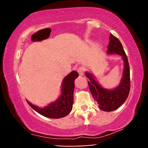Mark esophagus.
Listing matches in <instances>:
<instances>
[{"label": "esophagus", "mask_w": 148, "mask_h": 148, "mask_svg": "<svg viewBox=\"0 0 148 148\" xmlns=\"http://www.w3.org/2000/svg\"><path fill=\"white\" fill-rule=\"evenodd\" d=\"M84 72H85V69L84 68V67L80 66L78 69H77V72H78L79 74L81 75V76L84 74Z\"/></svg>", "instance_id": "1"}]
</instances>
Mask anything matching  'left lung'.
Here are the masks:
<instances>
[{"mask_svg":"<svg viewBox=\"0 0 148 148\" xmlns=\"http://www.w3.org/2000/svg\"><path fill=\"white\" fill-rule=\"evenodd\" d=\"M108 53H116L123 57L125 64L123 78L118 87L114 90H106L102 88L94 79L91 74L87 72L89 78L88 85L95 101L99 104V108L105 112H111L118 108L126 101L131 89L130 68L127 55L119 39L110 33V42L108 46Z\"/></svg>","mask_w":148,"mask_h":148,"instance_id":"8db88e82","label":"left lung"}]
</instances>
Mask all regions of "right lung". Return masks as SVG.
<instances>
[{
	"instance_id": "add662e5",
	"label": "right lung",
	"mask_w": 148,
	"mask_h": 148,
	"mask_svg": "<svg viewBox=\"0 0 148 148\" xmlns=\"http://www.w3.org/2000/svg\"><path fill=\"white\" fill-rule=\"evenodd\" d=\"M79 76L76 71H72L64 77L62 85V94L59 99L48 106L40 108L27 101L32 109L40 114L49 118H61L71 112L73 105V92L74 89V79Z\"/></svg>"
}]
</instances>
